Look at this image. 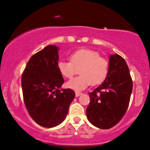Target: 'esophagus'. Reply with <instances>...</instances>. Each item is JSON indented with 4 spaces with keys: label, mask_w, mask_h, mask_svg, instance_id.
<instances>
[{
    "label": "esophagus",
    "mask_w": 150,
    "mask_h": 150,
    "mask_svg": "<svg viewBox=\"0 0 150 150\" xmlns=\"http://www.w3.org/2000/svg\"><path fill=\"white\" fill-rule=\"evenodd\" d=\"M81 94H82V93H80V92H75V96L76 97L80 96Z\"/></svg>",
    "instance_id": "esophagus-1"
}]
</instances>
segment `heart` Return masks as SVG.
Returning a JSON list of instances; mask_svg holds the SVG:
<instances>
[{"label":"heart","mask_w":150,"mask_h":150,"mask_svg":"<svg viewBox=\"0 0 150 150\" xmlns=\"http://www.w3.org/2000/svg\"><path fill=\"white\" fill-rule=\"evenodd\" d=\"M70 61H59L57 67L66 78H71L77 73L80 75L66 83L67 87L75 91H82L90 84L97 85L105 80L109 69L107 59L100 57V54L89 49H80L70 56Z\"/></svg>","instance_id":"1"}]
</instances>
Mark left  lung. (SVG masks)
Listing matches in <instances>:
<instances>
[{"label": "left lung", "mask_w": 150, "mask_h": 150, "mask_svg": "<svg viewBox=\"0 0 150 150\" xmlns=\"http://www.w3.org/2000/svg\"><path fill=\"white\" fill-rule=\"evenodd\" d=\"M132 89V79L125 60L120 55L111 54L105 80L89 93L90 102L86 112L90 123L101 129L116 125L127 110Z\"/></svg>", "instance_id": "obj_1"}]
</instances>
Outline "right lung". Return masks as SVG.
Here are the masks:
<instances>
[{"mask_svg":"<svg viewBox=\"0 0 150 150\" xmlns=\"http://www.w3.org/2000/svg\"><path fill=\"white\" fill-rule=\"evenodd\" d=\"M59 50L50 45L32 56L21 77L27 110L36 123L45 128L64 122L75 96L72 89H60L64 80L57 67Z\"/></svg>","mask_w":150,"mask_h":150,"instance_id":"1","label":"right lung"}]
</instances>
